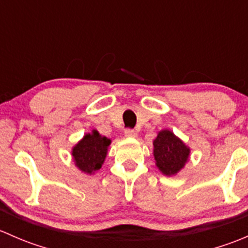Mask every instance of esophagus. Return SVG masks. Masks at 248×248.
<instances>
[{"instance_id": "esophagus-1", "label": "esophagus", "mask_w": 248, "mask_h": 248, "mask_svg": "<svg viewBox=\"0 0 248 248\" xmlns=\"http://www.w3.org/2000/svg\"><path fill=\"white\" fill-rule=\"evenodd\" d=\"M124 136L127 138H137V132L133 131V129H126L124 131Z\"/></svg>"}]
</instances>
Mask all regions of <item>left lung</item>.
Returning a JSON list of instances; mask_svg holds the SVG:
<instances>
[{"mask_svg": "<svg viewBox=\"0 0 248 248\" xmlns=\"http://www.w3.org/2000/svg\"><path fill=\"white\" fill-rule=\"evenodd\" d=\"M155 163L166 176L177 175L188 162L191 149L169 129H162L154 139Z\"/></svg>", "mask_w": 248, "mask_h": 248, "instance_id": "1", "label": "left lung"}]
</instances>
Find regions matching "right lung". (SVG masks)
<instances>
[{"label": "right lung", "mask_w": 248, "mask_h": 248, "mask_svg": "<svg viewBox=\"0 0 248 248\" xmlns=\"http://www.w3.org/2000/svg\"><path fill=\"white\" fill-rule=\"evenodd\" d=\"M110 144L111 139L92 129L91 133L85 134L72 147L74 166L84 174L93 175L102 168V164L106 161Z\"/></svg>", "instance_id": "1"}]
</instances>
